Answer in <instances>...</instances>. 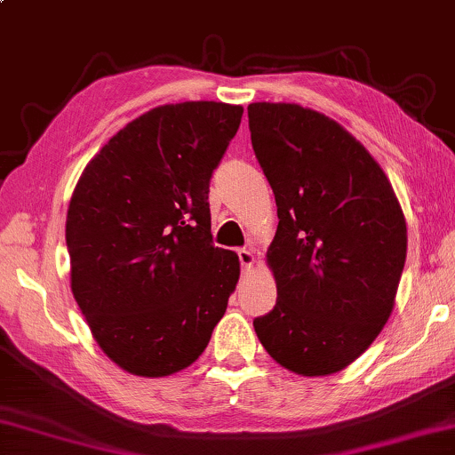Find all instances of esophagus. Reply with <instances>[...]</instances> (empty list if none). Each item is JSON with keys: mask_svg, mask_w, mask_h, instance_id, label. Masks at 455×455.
Wrapping results in <instances>:
<instances>
[{"mask_svg": "<svg viewBox=\"0 0 455 455\" xmlns=\"http://www.w3.org/2000/svg\"><path fill=\"white\" fill-rule=\"evenodd\" d=\"M239 261H241V269L243 271H249L251 266H253V261H255L253 251H251V249H239Z\"/></svg>", "mask_w": 455, "mask_h": 455, "instance_id": "obj_1", "label": "esophagus"}]
</instances>
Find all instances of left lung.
<instances>
[{
    "instance_id": "8db88e82",
    "label": "left lung",
    "mask_w": 455,
    "mask_h": 455,
    "mask_svg": "<svg viewBox=\"0 0 455 455\" xmlns=\"http://www.w3.org/2000/svg\"><path fill=\"white\" fill-rule=\"evenodd\" d=\"M247 112L280 219L267 249L277 300L255 318V333L294 374H335L374 343L395 308L403 208L382 167L335 120L269 101Z\"/></svg>"
}]
</instances>
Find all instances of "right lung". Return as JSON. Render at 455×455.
I'll list each match as a JSON object with an SVG mask.
<instances>
[{
	"mask_svg": "<svg viewBox=\"0 0 455 455\" xmlns=\"http://www.w3.org/2000/svg\"><path fill=\"white\" fill-rule=\"evenodd\" d=\"M241 106L184 101L128 122L81 173L67 210L71 292L101 351L163 378L202 355L239 280L212 245V172Z\"/></svg>",
	"mask_w": 455,
	"mask_h": 455,
	"instance_id": "right-lung-1",
	"label": "right lung"
}]
</instances>
